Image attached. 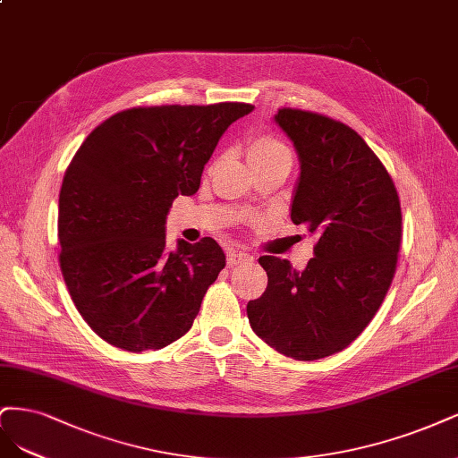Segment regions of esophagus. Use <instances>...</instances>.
<instances>
[{
    "mask_svg": "<svg viewBox=\"0 0 458 458\" xmlns=\"http://www.w3.org/2000/svg\"><path fill=\"white\" fill-rule=\"evenodd\" d=\"M226 259H228L230 267H233V264H243V262L253 260V257H250L249 253H245V250H242V249H228Z\"/></svg>",
    "mask_w": 458,
    "mask_h": 458,
    "instance_id": "obj_1",
    "label": "esophagus"
}]
</instances>
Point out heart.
I'll list each match as a JSON object with an SVG mask.
<instances>
[{
    "instance_id": "b5f03b06",
    "label": "heart",
    "mask_w": 458,
    "mask_h": 458,
    "mask_svg": "<svg viewBox=\"0 0 458 458\" xmlns=\"http://www.w3.org/2000/svg\"><path fill=\"white\" fill-rule=\"evenodd\" d=\"M272 157H289V152L282 142H277L270 137H259L249 148V161H262Z\"/></svg>"
}]
</instances>
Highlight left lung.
<instances>
[{
    "label": "left lung",
    "instance_id": "left-lung-1",
    "mask_svg": "<svg viewBox=\"0 0 458 458\" xmlns=\"http://www.w3.org/2000/svg\"><path fill=\"white\" fill-rule=\"evenodd\" d=\"M274 122L291 139L301 173L291 220L316 238L304 270L264 255L268 285L247 302L264 343L301 361L344 350L373 319L395 272L402 209L380 159L348 125L284 108Z\"/></svg>",
    "mask_w": 458,
    "mask_h": 458
}]
</instances>
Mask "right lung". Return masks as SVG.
I'll use <instances>...</instances> for the list:
<instances>
[{"instance_id":"add662e5","label":"right lung","mask_w":458,"mask_h":458,"mask_svg":"<svg viewBox=\"0 0 458 458\" xmlns=\"http://www.w3.org/2000/svg\"><path fill=\"white\" fill-rule=\"evenodd\" d=\"M255 106H152L115 114L83 140L58 196L61 270L89 327L127 352L186 335L226 267L213 238L165 247L176 196L196 194L220 137Z\"/></svg>"}]
</instances>
